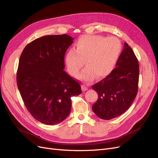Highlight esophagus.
Listing matches in <instances>:
<instances>
[{"label": "esophagus", "mask_w": 158, "mask_h": 158, "mask_svg": "<svg viewBox=\"0 0 158 158\" xmlns=\"http://www.w3.org/2000/svg\"><path fill=\"white\" fill-rule=\"evenodd\" d=\"M81 89H82V91H87V90L88 89V87L85 85H81Z\"/></svg>", "instance_id": "esophagus-1"}]
</instances>
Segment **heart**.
<instances>
[{
	"label": "heart",
	"mask_w": 158,
	"mask_h": 158,
	"mask_svg": "<svg viewBox=\"0 0 158 158\" xmlns=\"http://www.w3.org/2000/svg\"><path fill=\"white\" fill-rule=\"evenodd\" d=\"M76 48H69L65 55V64L69 74L81 80L89 81L96 76L107 77L114 71L122 51V45L116 37L87 35L78 39ZM85 62H84V61Z\"/></svg>",
	"instance_id": "heart-1"
}]
</instances>
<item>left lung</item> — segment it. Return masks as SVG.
Returning a JSON list of instances; mask_svg holds the SVG:
<instances>
[{"label": "left lung", "mask_w": 158, "mask_h": 158, "mask_svg": "<svg viewBox=\"0 0 158 158\" xmlns=\"http://www.w3.org/2000/svg\"><path fill=\"white\" fill-rule=\"evenodd\" d=\"M139 64L132 48L126 42L116 67L106 78L92 86L98 93L92 109L97 116L110 119L128 109L138 93Z\"/></svg>", "instance_id": "8db88e82"}]
</instances>
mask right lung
<instances>
[{
	"label": "right lung",
	"instance_id": "add662e5",
	"mask_svg": "<svg viewBox=\"0 0 158 158\" xmlns=\"http://www.w3.org/2000/svg\"><path fill=\"white\" fill-rule=\"evenodd\" d=\"M73 40L67 35L44 36L28 44L20 55L18 89L30 114L42 123L62 122L71 112V98L81 93L79 82L64 70Z\"/></svg>",
	"mask_w": 158,
	"mask_h": 158
}]
</instances>
